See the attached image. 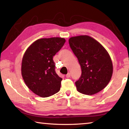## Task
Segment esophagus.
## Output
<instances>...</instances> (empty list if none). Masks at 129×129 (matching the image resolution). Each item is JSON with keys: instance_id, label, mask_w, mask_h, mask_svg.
<instances>
[{"instance_id": "obj_1", "label": "esophagus", "mask_w": 129, "mask_h": 129, "mask_svg": "<svg viewBox=\"0 0 129 129\" xmlns=\"http://www.w3.org/2000/svg\"><path fill=\"white\" fill-rule=\"evenodd\" d=\"M70 77H71V73H68V74L66 75V77L67 78H69Z\"/></svg>"}]
</instances>
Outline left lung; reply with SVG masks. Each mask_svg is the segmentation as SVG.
Instances as JSON below:
<instances>
[{"mask_svg": "<svg viewBox=\"0 0 129 129\" xmlns=\"http://www.w3.org/2000/svg\"><path fill=\"white\" fill-rule=\"evenodd\" d=\"M69 43L81 68V76L75 82L77 91L86 95L101 91L113 75V63L108 51L88 35L72 37Z\"/></svg>", "mask_w": 129, "mask_h": 129, "instance_id": "8db88e82", "label": "left lung"}]
</instances>
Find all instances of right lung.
Masks as SVG:
<instances>
[{
    "instance_id": "right-lung-1",
    "label": "right lung",
    "mask_w": 129,
    "mask_h": 129,
    "mask_svg": "<svg viewBox=\"0 0 129 129\" xmlns=\"http://www.w3.org/2000/svg\"><path fill=\"white\" fill-rule=\"evenodd\" d=\"M65 43L62 38H43L31 44L24 54L21 76L26 85L41 97L59 91L62 78L57 75L53 57Z\"/></svg>"
}]
</instances>
